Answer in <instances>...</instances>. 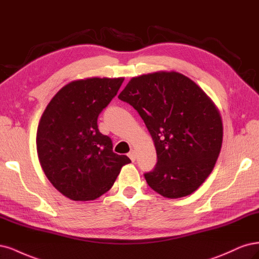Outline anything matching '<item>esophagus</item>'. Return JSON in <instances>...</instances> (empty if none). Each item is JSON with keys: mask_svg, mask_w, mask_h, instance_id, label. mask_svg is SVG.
I'll return each instance as SVG.
<instances>
[{"mask_svg": "<svg viewBox=\"0 0 259 259\" xmlns=\"http://www.w3.org/2000/svg\"><path fill=\"white\" fill-rule=\"evenodd\" d=\"M128 157L131 159V161H135L136 160V152L131 149V151L128 153Z\"/></svg>", "mask_w": 259, "mask_h": 259, "instance_id": "1", "label": "esophagus"}]
</instances>
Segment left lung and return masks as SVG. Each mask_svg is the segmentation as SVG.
I'll return each instance as SVG.
<instances>
[{
  "label": "left lung",
  "mask_w": 259,
  "mask_h": 259,
  "mask_svg": "<svg viewBox=\"0 0 259 259\" xmlns=\"http://www.w3.org/2000/svg\"><path fill=\"white\" fill-rule=\"evenodd\" d=\"M118 99L139 113L154 140L157 163L144 173L148 186L171 199L194 193L222 147L223 123L212 100L177 72L133 77Z\"/></svg>",
  "instance_id": "1"
}]
</instances>
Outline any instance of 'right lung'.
Instances as JSON below:
<instances>
[{
    "label": "right lung",
    "instance_id": "right-lung-1",
    "mask_svg": "<svg viewBox=\"0 0 259 259\" xmlns=\"http://www.w3.org/2000/svg\"><path fill=\"white\" fill-rule=\"evenodd\" d=\"M123 78H87L58 91L41 115L36 148L53 186L75 201L95 200L111 189L121 166L131 162L113 152L98 117L117 95Z\"/></svg>",
    "mask_w": 259,
    "mask_h": 259
}]
</instances>
